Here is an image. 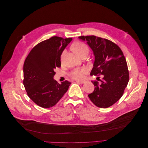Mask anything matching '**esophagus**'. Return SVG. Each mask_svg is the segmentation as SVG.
Listing matches in <instances>:
<instances>
[{"label": "esophagus", "mask_w": 148, "mask_h": 148, "mask_svg": "<svg viewBox=\"0 0 148 148\" xmlns=\"http://www.w3.org/2000/svg\"><path fill=\"white\" fill-rule=\"evenodd\" d=\"M77 83H79V84H83L85 82L84 81H79V80H76V81Z\"/></svg>", "instance_id": "esophagus-1"}]
</instances>
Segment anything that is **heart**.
Listing matches in <instances>:
<instances>
[{
    "label": "heart",
    "instance_id": "heart-1",
    "mask_svg": "<svg viewBox=\"0 0 148 148\" xmlns=\"http://www.w3.org/2000/svg\"><path fill=\"white\" fill-rule=\"evenodd\" d=\"M72 49L80 57L84 54H88V51H89V49H88V48L86 44L82 42H78V41L75 42L73 44ZM65 53H66L65 51H64L61 54V60H64ZM87 69L86 68H75L72 71L70 75L73 79L77 80H81L84 78V75L87 73Z\"/></svg>",
    "mask_w": 148,
    "mask_h": 148
}]
</instances>
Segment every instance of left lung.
I'll return each mask as SVG.
<instances>
[{
  "instance_id": "obj_1",
  "label": "left lung",
  "mask_w": 148,
  "mask_h": 148,
  "mask_svg": "<svg viewBox=\"0 0 148 148\" xmlns=\"http://www.w3.org/2000/svg\"><path fill=\"white\" fill-rule=\"evenodd\" d=\"M79 38L87 42L95 55L90 75L103 76L100 83L92 81L95 90L88 96L97 107H109L122 97L129 81L125 58L120 48L108 40L95 36Z\"/></svg>"
}]
</instances>
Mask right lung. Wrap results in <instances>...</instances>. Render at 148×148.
<instances>
[{"label": "right lung", "mask_w": 148, "mask_h": 148, "mask_svg": "<svg viewBox=\"0 0 148 148\" xmlns=\"http://www.w3.org/2000/svg\"><path fill=\"white\" fill-rule=\"evenodd\" d=\"M72 38L56 36L43 41L29 53L23 66V84L28 96L42 108L55 106L71 84L66 80L58 83L54 79L56 68L61 67V56Z\"/></svg>", "instance_id": "right-lung-1"}]
</instances>
